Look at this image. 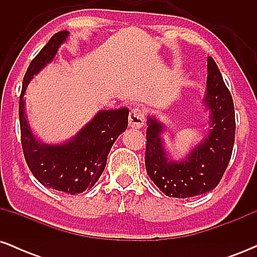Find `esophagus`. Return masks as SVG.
<instances>
[{
  "instance_id": "34e87169",
  "label": "esophagus",
  "mask_w": 257,
  "mask_h": 257,
  "mask_svg": "<svg viewBox=\"0 0 257 257\" xmlns=\"http://www.w3.org/2000/svg\"><path fill=\"white\" fill-rule=\"evenodd\" d=\"M145 123V113L144 110L140 107H134L129 113V125L134 129L143 128Z\"/></svg>"
}]
</instances>
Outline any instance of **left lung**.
I'll return each instance as SVG.
<instances>
[{
    "label": "left lung",
    "mask_w": 257,
    "mask_h": 257,
    "mask_svg": "<svg viewBox=\"0 0 257 257\" xmlns=\"http://www.w3.org/2000/svg\"><path fill=\"white\" fill-rule=\"evenodd\" d=\"M204 104L210 111V129L198 145L180 161H173L164 150L161 137L164 125L155 117L147 119L146 172L166 196L188 198L213 191L231 159L235 134L234 105L211 57L208 58Z\"/></svg>",
    "instance_id": "left-lung-1"
}]
</instances>
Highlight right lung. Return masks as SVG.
Masks as SVG:
<instances>
[{
    "label": "right lung",
    "instance_id": "1",
    "mask_svg": "<svg viewBox=\"0 0 257 257\" xmlns=\"http://www.w3.org/2000/svg\"><path fill=\"white\" fill-rule=\"evenodd\" d=\"M69 34L57 32L29 65L20 94L19 119L24 157L35 178L46 187L77 194L93 187L104 172L112 145L128 126L129 110L122 107L99 111L66 143L49 145L36 139L25 112L26 88L34 75L53 61Z\"/></svg>",
    "mask_w": 257,
    "mask_h": 257
}]
</instances>
